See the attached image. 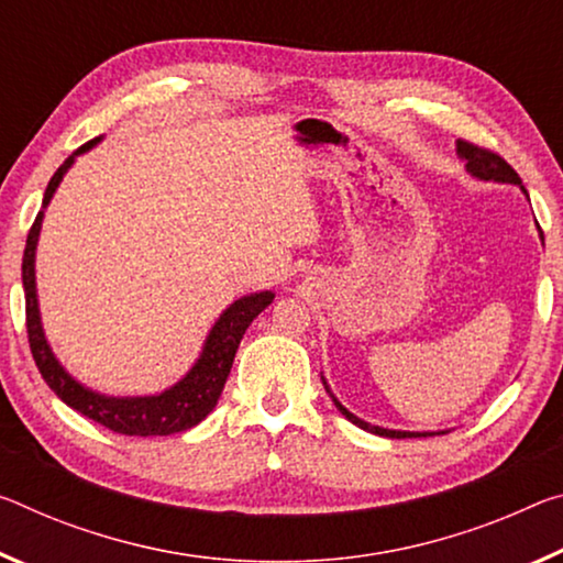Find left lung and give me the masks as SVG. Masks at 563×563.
I'll use <instances>...</instances> for the list:
<instances>
[{"label": "left lung", "mask_w": 563, "mask_h": 563, "mask_svg": "<svg viewBox=\"0 0 563 563\" xmlns=\"http://www.w3.org/2000/svg\"><path fill=\"white\" fill-rule=\"evenodd\" d=\"M456 147H459V155L466 159V169L471 175H476V177H481V180H496V183H511V185H521V177H519V173H516V169L506 163V159L498 155V153H494V150H486V147H481V145H474V142H468V140H459L456 142ZM523 187V185H521ZM323 386H325V380H323ZM325 390H328V386H325ZM330 394V390H328ZM330 398H333V404H335V408L341 410V413L347 418V421L351 423H355L358 428H365V431H371V433H378V435H388V439H418V435H435V433H410V431H388V428H378V426H371V423H365V421H361V418H355L351 410L347 408H343L341 404H338V398L330 394Z\"/></svg>", "instance_id": "obj_1"}]
</instances>
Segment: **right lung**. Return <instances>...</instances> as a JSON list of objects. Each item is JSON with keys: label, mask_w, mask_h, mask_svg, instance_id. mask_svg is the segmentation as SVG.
Here are the masks:
<instances>
[{"label": "right lung", "mask_w": 563, "mask_h": 563, "mask_svg": "<svg viewBox=\"0 0 563 563\" xmlns=\"http://www.w3.org/2000/svg\"><path fill=\"white\" fill-rule=\"evenodd\" d=\"M97 140L85 142L75 155H69L65 159V165H59L57 173L52 175L47 190H44L42 208H47V202L52 200V195H55L59 180L65 177L69 165L75 163V157L92 147ZM42 216L44 212L40 210L30 228V235H26V247L22 257V285L26 310V338H30L32 358L37 363L42 378L47 380V386L55 390L69 408L92 418L95 423L110 428L112 433L169 435L198 426L202 418L216 408L222 388H225V380L230 376V368H233L238 345L243 341L247 325L271 306L275 298L273 292L265 290L235 300L233 306L220 316L216 328L210 330L200 361L192 365V371L187 373L180 383H175V386L165 390V394L145 398H107L100 394H92V390L79 386V383L62 368L42 333L37 288H34V247H37Z\"/></svg>", "instance_id": "add662e5"}]
</instances>
